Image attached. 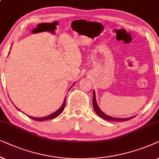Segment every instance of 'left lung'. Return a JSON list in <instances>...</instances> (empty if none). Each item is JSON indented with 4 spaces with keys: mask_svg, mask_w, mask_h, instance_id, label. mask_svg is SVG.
I'll return each instance as SVG.
<instances>
[{
    "mask_svg": "<svg viewBox=\"0 0 159 159\" xmlns=\"http://www.w3.org/2000/svg\"><path fill=\"white\" fill-rule=\"evenodd\" d=\"M92 101H93V108H94V111L96 112V113L99 116V117L103 118V119H105L106 120H109V121H113V122H122V121H126V120H129L134 117V116H132V117H129V118H114V117H112V116H110L108 115H106V114H105V113H103V112L100 109H99L98 105H97V102L96 100V94H95L94 91H93Z\"/></svg>",
    "mask_w": 159,
    "mask_h": 159,
    "instance_id": "1",
    "label": "left lung"
}]
</instances>
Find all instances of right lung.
Instances as JSON below:
<instances>
[{
	"mask_svg": "<svg viewBox=\"0 0 159 159\" xmlns=\"http://www.w3.org/2000/svg\"><path fill=\"white\" fill-rule=\"evenodd\" d=\"M8 53H9V52H8ZM74 84H75V83H74ZM74 84H73V85H72V86L74 85ZM72 86L69 89V90L72 88ZM65 101H66V97H65V98L64 102H63V103H62V105L60 107V108L58 109L57 111H55L54 113H53L52 114H51V115H49V116H45V117H41V118H35V117H32V116H29L30 118H31L32 119H33V120H39V121H43V120H48V119H54V118H57V116H59L61 113H62V112L63 111V110H64L65 106ZM16 108L17 109V110H19L16 107ZM19 111H20V110H19Z\"/></svg>",
	"mask_w": 159,
	"mask_h": 159,
	"instance_id": "right-lung-1",
	"label": "right lung"
}]
</instances>
